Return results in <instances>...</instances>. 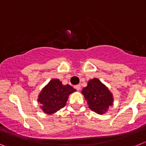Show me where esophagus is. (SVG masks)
I'll return each mask as SVG.
<instances>
[{"instance_id":"34e87169","label":"esophagus","mask_w":146,"mask_h":146,"mask_svg":"<svg viewBox=\"0 0 146 146\" xmlns=\"http://www.w3.org/2000/svg\"><path fill=\"white\" fill-rule=\"evenodd\" d=\"M74 88H75V89H77L78 91H79L80 89H81V85H79V84L76 85V86H74Z\"/></svg>"}]
</instances>
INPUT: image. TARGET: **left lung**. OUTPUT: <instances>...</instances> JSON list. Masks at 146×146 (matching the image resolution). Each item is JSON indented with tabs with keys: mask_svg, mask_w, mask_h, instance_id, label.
Masks as SVG:
<instances>
[{
	"mask_svg": "<svg viewBox=\"0 0 146 146\" xmlns=\"http://www.w3.org/2000/svg\"><path fill=\"white\" fill-rule=\"evenodd\" d=\"M81 93L87 101L89 108L98 114L106 113L109 107L113 105L112 93L98 78L89 80L87 86L82 89Z\"/></svg>",
	"mask_w": 146,
	"mask_h": 146,
	"instance_id": "left-lung-1",
	"label": "left lung"
}]
</instances>
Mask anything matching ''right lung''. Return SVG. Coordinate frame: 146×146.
Wrapping results in <instances>:
<instances>
[{"label":"right lung","instance_id":"add662e5","mask_svg":"<svg viewBox=\"0 0 146 146\" xmlns=\"http://www.w3.org/2000/svg\"><path fill=\"white\" fill-rule=\"evenodd\" d=\"M76 91L70 85H63L59 79H52L44 86L38 95L40 108L46 114H53L64 108L68 96Z\"/></svg>","mask_w":146,"mask_h":146}]
</instances>
